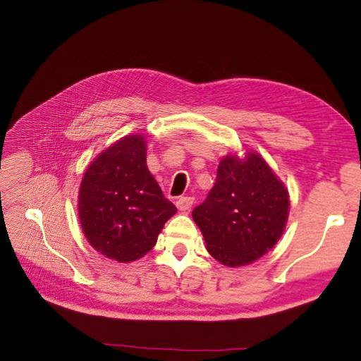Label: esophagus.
Segmentation results:
<instances>
[{
    "label": "esophagus",
    "instance_id": "1",
    "mask_svg": "<svg viewBox=\"0 0 361 361\" xmlns=\"http://www.w3.org/2000/svg\"><path fill=\"white\" fill-rule=\"evenodd\" d=\"M194 203V198L192 197H181L176 200V208H178L180 211H189L190 206H192Z\"/></svg>",
    "mask_w": 361,
    "mask_h": 361
}]
</instances>
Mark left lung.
<instances>
[{
	"instance_id": "left-lung-1",
	"label": "left lung",
	"mask_w": 361,
	"mask_h": 361,
	"mask_svg": "<svg viewBox=\"0 0 361 361\" xmlns=\"http://www.w3.org/2000/svg\"><path fill=\"white\" fill-rule=\"evenodd\" d=\"M290 195L256 150L220 159L216 185L192 211L206 250L225 267L256 262L286 231Z\"/></svg>"
}]
</instances>
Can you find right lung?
<instances>
[{"label":"right lung","instance_id":"right-lung-1","mask_svg":"<svg viewBox=\"0 0 361 361\" xmlns=\"http://www.w3.org/2000/svg\"><path fill=\"white\" fill-rule=\"evenodd\" d=\"M145 153V136L127 135L99 153L80 181L82 231L97 252L121 264L147 255L176 212L149 172Z\"/></svg>","mask_w":361,"mask_h":361}]
</instances>
